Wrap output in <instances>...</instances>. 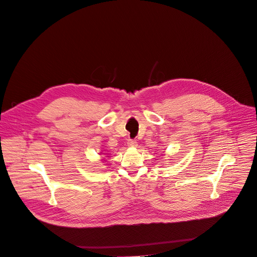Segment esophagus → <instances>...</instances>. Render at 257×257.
Wrapping results in <instances>:
<instances>
[{
    "label": "esophagus",
    "instance_id": "esophagus-1",
    "mask_svg": "<svg viewBox=\"0 0 257 257\" xmlns=\"http://www.w3.org/2000/svg\"><path fill=\"white\" fill-rule=\"evenodd\" d=\"M127 146L128 147H132V148H134V147H137V145H138V143H137V142L135 141V140H127Z\"/></svg>",
    "mask_w": 257,
    "mask_h": 257
}]
</instances>
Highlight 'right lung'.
<instances>
[{
	"instance_id": "obj_1",
	"label": "right lung",
	"mask_w": 257,
	"mask_h": 257,
	"mask_svg": "<svg viewBox=\"0 0 257 257\" xmlns=\"http://www.w3.org/2000/svg\"><path fill=\"white\" fill-rule=\"evenodd\" d=\"M102 154H103V155H107V153H102ZM107 157H108V156H107ZM104 161H105V160H104Z\"/></svg>"
}]
</instances>
